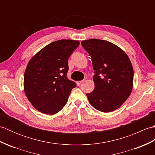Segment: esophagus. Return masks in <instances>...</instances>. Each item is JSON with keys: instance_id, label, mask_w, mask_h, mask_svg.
<instances>
[{"instance_id": "34e87169", "label": "esophagus", "mask_w": 155, "mask_h": 155, "mask_svg": "<svg viewBox=\"0 0 155 155\" xmlns=\"http://www.w3.org/2000/svg\"><path fill=\"white\" fill-rule=\"evenodd\" d=\"M84 80L81 81H77V86H80V85H81L82 83H84Z\"/></svg>"}]
</instances>
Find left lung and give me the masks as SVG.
Here are the masks:
<instances>
[{"label":"left lung","instance_id":"1","mask_svg":"<svg viewBox=\"0 0 155 155\" xmlns=\"http://www.w3.org/2000/svg\"><path fill=\"white\" fill-rule=\"evenodd\" d=\"M81 45L91 56L95 74L94 89L87 94L88 101L103 113L117 110L133 90L134 72L129 58L120 47L107 41L91 38Z\"/></svg>","mask_w":155,"mask_h":155}]
</instances>
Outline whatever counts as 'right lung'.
I'll use <instances>...</instances> for the list:
<instances>
[{"instance_id":"1","label":"right lung","mask_w":155,"mask_h":155,"mask_svg":"<svg viewBox=\"0 0 155 155\" xmlns=\"http://www.w3.org/2000/svg\"><path fill=\"white\" fill-rule=\"evenodd\" d=\"M78 41L59 40L48 44L29 61L24 75V91L36 109L46 114L58 113L67 104L74 82L68 80V59Z\"/></svg>"}]
</instances>
